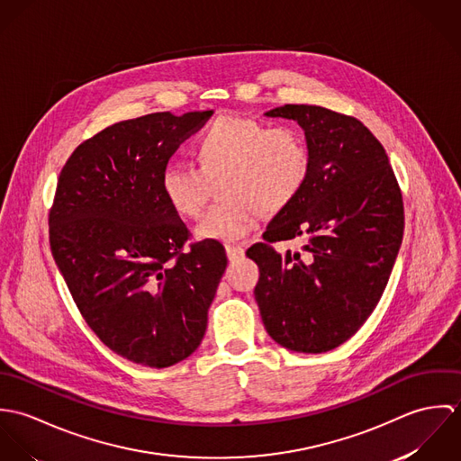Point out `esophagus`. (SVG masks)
Segmentation results:
<instances>
[{"label": "esophagus", "instance_id": "obj_1", "mask_svg": "<svg viewBox=\"0 0 461 461\" xmlns=\"http://www.w3.org/2000/svg\"><path fill=\"white\" fill-rule=\"evenodd\" d=\"M225 252H227L229 261H238L240 258H243L245 249H243L241 245H227V247H225Z\"/></svg>", "mask_w": 461, "mask_h": 461}]
</instances>
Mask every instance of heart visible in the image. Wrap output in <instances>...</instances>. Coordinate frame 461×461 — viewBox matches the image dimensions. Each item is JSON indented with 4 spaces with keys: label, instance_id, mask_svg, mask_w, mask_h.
<instances>
[{
    "label": "heart",
    "instance_id": "obj_1",
    "mask_svg": "<svg viewBox=\"0 0 461 461\" xmlns=\"http://www.w3.org/2000/svg\"><path fill=\"white\" fill-rule=\"evenodd\" d=\"M198 167L168 163L161 190L176 212L197 218L209 183L218 197L195 229L202 240L236 241L252 232L263 216L284 211L300 195L311 167L303 136L293 128H267L263 122L221 115L195 141Z\"/></svg>",
    "mask_w": 461,
    "mask_h": 461
}]
</instances>
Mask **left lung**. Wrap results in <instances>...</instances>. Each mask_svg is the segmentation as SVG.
<instances>
[{"mask_svg":"<svg viewBox=\"0 0 461 461\" xmlns=\"http://www.w3.org/2000/svg\"><path fill=\"white\" fill-rule=\"evenodd\" d=\"M266 115L298 122L311 167L300 195L247 250L259 266L254 294L275 342L323 353L355 335L378 305L402 241V197L384 145L355 117L309 104ZM294 237L304 240L302 251L272 249Z\"/></svg>","mask_w":461,"mask_h":461,"instance_id":"1","label":"left lung"}]
</instances>
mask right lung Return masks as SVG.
<instances>
[{"mask_svg": "<svg viewBox=\"0 0 461 461\" xmlns=\"http://www.w3.org/2000/svg\"><path fill=\"white\" fill-rule=\"evenodd\" d=\"M212 115L150 113L85 140L67 159L50 211V245L86 325L147 367L188 358L227 266L221 243L185 249L190 230L161 172Z\"/></svg>", "mask_w": 461, "mask_h": 461, "instance_id": "1", "label": "right lung"}]
</instances>
